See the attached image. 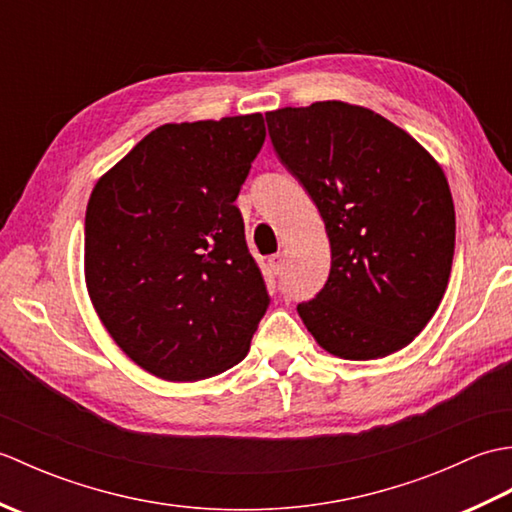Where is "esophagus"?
Returning a JSON list of instances; mask_svg holds the SVG:
<instances>
[{"label":"esophagus","mask_w":512,"mask_h":512,"mask_svg":"<svg viewBox=\"0 0 512 512\" xmlns=\"http://www.w3.org/2000/svg\"><path fill=\"white\" fill-rule=\"evenodd\" d=\"M268 266H270V270H273L275 275H279L281 268H284V255H281V253L270 255V257H268Z\"/></svg>","instance_id":"obj_1"}]
</instances>
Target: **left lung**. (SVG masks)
<instances>
[{
	"label": "left lung",
	"mask_w": 512,
	"mask_h": 512,
	"mask_svg": "<svg viewBox=\"0 0 512 512\" xmlns=\"http://www.w3.org/2000/svg\"><path fill=\"white\" fill-rule=\"evenodd\" d=\"M281 162L330 239V277L297 312L325 352L372 361L407 347L449 284L455 209L447 176L405 129L361 105L266 114Z\"/></svg>",
	"instance_id": "8db88e82"
}]
</instances>
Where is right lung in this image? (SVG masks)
Listing matches in <instances>:
<instances>
[{
    "instance_id": "1",
    "label": "right lung",
    "mask_w": 512,
    "mask_h": 512,
    "mask_svg": "<svg viewBox=\"0 0 512 512\" xmlns=\"http://www.w3.org/2000/svg\"><path fill=\"white\" fill-rule=\"evenodd\" d=\"M262 114L167 123L94 184L85 286L114 343L171 383L237 365L268 308L235 206Z\"/></svg>"
}]
</instances>
